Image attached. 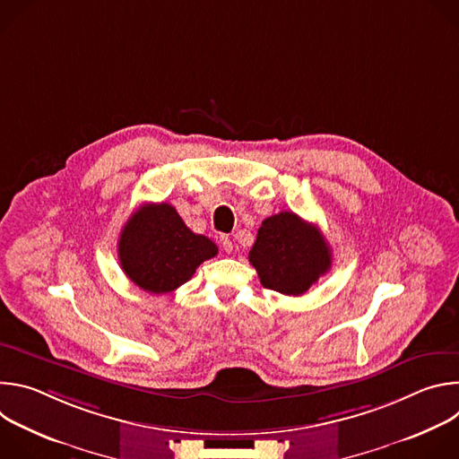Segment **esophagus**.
Segmentation results:
<instances>
[{"mask_svg": "<svg viewBox=\"0 0 459 459\" xmlns=\"http://www.w3.org/2000/svg\"><path fill=\"white\" fill-rule=\"evenodd\" d=\"M220 245H221V248H223L225 252H232V248H234L232 239H230L229 236H221V238H220Z\"/></svg>", "mask_w": 459, "mask_h": 459, "instance_id": "obj_1", "label": "esophagus"}]
</instances>
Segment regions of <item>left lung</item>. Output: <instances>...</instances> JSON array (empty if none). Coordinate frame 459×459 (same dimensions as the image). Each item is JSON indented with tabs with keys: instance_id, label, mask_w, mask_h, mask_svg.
<instances>
[{
	"instance_id": "left-lung-1",
	"label": "left lung",
	"mask_w": 459,
	"mask_h": 459,
	"mask_svg": "<svg viewBox=\"0 0 459 459\" xmlns=\"http://www.w3.org/2000/svg\"><path fill=\"white\" fill-rule=\"evenodd\" d=\"M248 261L265 289L301 296L329 273L333 254L317 227L285 211L261 223Z\"/></svg>"
}]
</instances>
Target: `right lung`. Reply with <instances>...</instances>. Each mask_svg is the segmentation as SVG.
Instances as JSON below:
<instances>
[{
  "label": "right lung",
  "mask_w": 459,
  "mask_h": 459,
  "mask_svg": "<svg viewBox=\"0 0 459 459\" xmlns=\"http://www.w3.org/2000/svg\"><path fill=\"white\" fill-rule=\"evenodd\" d=\"M218 247L194 234L169 204H145L125 223L119 265L126 278L151 294H167L186 283Z\"/></svg>",
  "instance_id": "add662e5"
}]
</instances>
